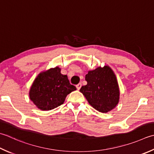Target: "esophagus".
<instances>
[{
  "label": "esophagus",
  "instance_id": "34e87169",
  "mask_svg": "<svg viewBox=\"0 0 154 154\" xmlns=\"http://www.w3.org/2000/svg\"><path fill=\"white\" fill-rule=\"evenodd\" d=\"M81 86H82V85H81V83H79V84H77V85H76V87H77V89L78 90H79V89H81Z\"/></svg>",
  "mask_w": 154,
  "mask_h": 154
}]
</instances>
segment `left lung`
Here are the masks:
<instances>
[{
    "mask_svg": "<svg viewBox=\"0 0 154 154\" xmlns=\"http://www.w3.org/2000/svg\"><path fill=\"white\" fill-rule=\"evenodd\" d=\"M87 84L80 92L91 106L101 113H107L118 104L119 89L115 73L108 65L89 71L85 75Z\"/></svg>",
    "mask_w": 154,
    "mask_h": 154,
    "instance_id": "1",
    "label": "left lung"
}]
</instances>
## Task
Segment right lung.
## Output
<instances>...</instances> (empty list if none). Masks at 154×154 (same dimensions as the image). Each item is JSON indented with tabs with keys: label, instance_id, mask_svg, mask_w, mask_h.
Instances as JSON below:
<instances>
[{
	"label": "right lung",
	"instance_id": "right-lung-1",
	"mask_svg": "<svg viewBox=\"0 0 154 154\" xmlns=\"http://www.w3.org/2000/svg\"><path fill=\"white\" fill-rule=\"evenodd\" d=\"M76 90L59 67L43 71L36 77L29 91L30 99L39 109L47 111L62 105L67 95Z\"/></svg>",
	"mask_w": 154,
	"mask_h": 154
}]
</instances>
